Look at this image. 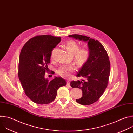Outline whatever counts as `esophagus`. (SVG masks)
Listing matches in <instances>:
<instances>
[{
	"label": "esophagus",
	"mask_w": 133,
	"mask_h": 133,
	"mask_svg": "<svg viewBox=\"0 0 133 133\" xmlns=\"http://www.w3.org/2000/svg\"><path fill=\"white\" fill-rule=\"evenodd\" d=\"M67 86H68V87H70V83H69V82H67Z\"/></svg>",
	"instance_id": "34e87169"
}]
</instances>
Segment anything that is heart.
Masks as SVG:
<instances>
[{
  "label": "heart",
  "mask_w": 133,
  "mask_h": 133,
  "mask_svg": "<svg viewBox=\"0 0 133 133\" xmlns=\"http://www.w3.org/2000/svg\"><path fill=\"white\" fill-rule=\"evenodd\" d=\"M67 50L71 54H74V59L76 63L83 65L88 60L90 52L87 48L79 49V45L74 41H68L65 44ZM75 70V68L72 65H64L58 70L57 73L63 78H68L71 77L72 72Z\"/></svg>",
  "instance_id": "b5f03b06"
}]
</instances>
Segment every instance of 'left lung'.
I'll return each mask as SVG.
<instances>
[{"mask_svg":"<svg viewBox=\"0 0 133 133\" xmlns=\"http://www.w3.org/2000/svg\"><path fill=\"white\" fill-rule=\"evenodd\" d=\"M68 37L88 44L89 58L76 75L77 77H83L84 79L72 81L70 82V86L82 90V97L76 101L83 105H91L99 99L107 86L110 68L108 56L98 41L77 34L69 35Z\"/></svg>","mask_w":133,"mask_h":133,"instance_id":"8db88e82","label":"left lung"}]
</instances>
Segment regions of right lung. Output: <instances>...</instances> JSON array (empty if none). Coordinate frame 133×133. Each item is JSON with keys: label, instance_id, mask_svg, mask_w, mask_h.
Here are the masks:
<instances>
[{"label": "right lung", "instance_id": "add662e5", "mask_svg": "<svg viewBox=\"0 0 133 133\" xmlns=\"http://www.w3.org/2000/svg\"><path fill=\"white\" fill-rule=\"evenodd\" d=\"M61 37L40 35L29 39L23 46L19 58L18 77L27 96L38 104H47L56 98L57 91L66 85V81L55 77L49 81L45 77L50 62L52 49Z\"/></svg>", "mask_w": 133, "mask_h": 133}]
</instances>
